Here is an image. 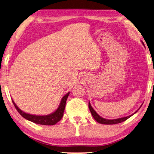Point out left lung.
<instances>
[{
	"label": "left lung",
	"instance_id": "obj_1",
	"mask_svg": "<svg viewBox=\"0 0 154 154\" xmlns=\"http://www.w3.org/2000/svg\"><path fill=\"white\" fill-rule=\"evenodd\" d=\"M143 43V42H142ZM143 44L144 45V43H143ZM88 106H89V109L90 111H91V114L92 115V117L94 119L97 121L98 123H101V124H104V125H114V124H117V123H122L123 121H126L127 119H128L129 117H131V115H129V116H127V117H122V118H119V119H106L101 117L99 115L97 114V112H96L92 108L91 103L90 102H88ZM139 110V109H138ZM136 111L135 112H137ZM134 113V114H135Z\"/></svg>",
	"mask_w": 154,
	"mask_h": 154
}]
</instances>
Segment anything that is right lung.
<instances>
[{"mask_svg": "<svg viewBox=\"0 0 154 154\" xmlns=\"http://www.w3.org/2000/svg\"><path fill=\"white\" fill-rule=\"evenodd\" d=\"M69 92H68L64 97L62 98V100H61V103L59 105V107L57 108L56 111L52 112L51 114L48 115H31L28 114V113H26L21 111L18 106L16 105V104L14 103L13 100V104L15 106L16 109L17 111L19 112V114L21 115L23 117H24L27 120H29L31 121V122L39 124V125H54L56 124L58 121H60L63 117V112H64L65 106H66V100H67V98L69 96Z\"/></svg>", "mask_w": 154, "mask_h": 154, "instance_id": "1", "label": "right lung"}]
</instances>
